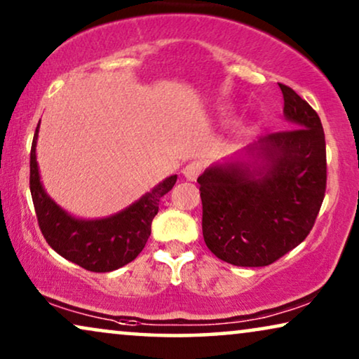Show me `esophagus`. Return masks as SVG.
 Instances as JSON below:
<instances>
[{
	"label": "esophagus",
	"instance_id": "obj_1",
	"mask_svg": "<svg viewBox=\"0 0 359 359\" xmlns=\"http://www.w3.org/2000/svg\"><path fill=\"white\" fill-rule=\"evenodd\" d=\"M201 170H203V166H201V163H198V161H193V163L186 165L183 168V176L188 181H196L198 180V176L201 173Z\"/></svg>",
	"mask_w": 359,
	"mask_h": 359
}]
</instances>
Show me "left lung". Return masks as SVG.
Wrapping results in <instances>:
<instances>
[{"mask_svg": "<svg viewBox=\"0 0 359 359\" xmlns=\"http://www.w3.org/2000/svg\"><path fill=\"white\" fill-rule=\"evenodd\" d=\"M279 88L289 130L263 137L198 178L204 242L235 266H268L296 248L325 196L320 117L291 88Z\"/></svg>", "mask_w": 359, "mask_h": 359, "instance_id": "obj_1", "label": "left lung"}]
</instances>
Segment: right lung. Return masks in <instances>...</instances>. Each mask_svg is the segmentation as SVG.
Segmentation results:
<instances>
[{
    "label": "right lung",
    "instance_id": "obj_1",
    "mask_svg": "<svg viewBox=\"0 0 359 359\" xmlns=\"http://www.w3.org/2000/svg\"><path fill=\"white\" fill-rule=\"evenodd\" d=\"M39 126L31 149V194L43 238L68 262L95 273H109L137 258L151 232L160 199L178 176H168L129 208L104 219H80L62 209L43 189L37 165Z\"/></svg>",
    "mask_w": 359,
    "mask_h": 359
}]
</instances>
